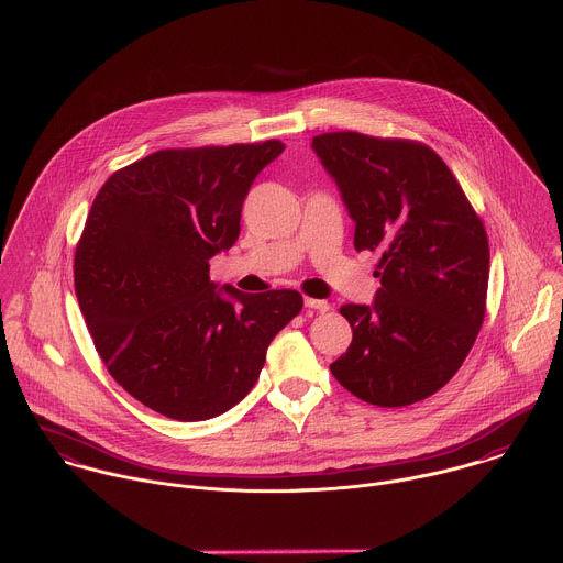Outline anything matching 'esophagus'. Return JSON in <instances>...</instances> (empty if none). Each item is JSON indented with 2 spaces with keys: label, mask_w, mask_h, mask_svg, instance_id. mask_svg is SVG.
<instances>
[{
  "label": "esophagus",
  "mask_w": 563,
  "mask_h": 563,
  "mask_svg": "<svg viewBox=\"0 0 563 563\" xmlns=\"http://www.w3.org/2000/svg\"><path fill=\"white\" fill-rule=\"evenodd\" d=\"M303 303H306V308H312V310H319V312H325V310L330 308L328 301H323V299H312V297H306Z\"/></svg>",
  "instance_id": "obj_1"
}]
</instances>
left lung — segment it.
Returning a JSON list of instances; mask_svg holds the SVG:
<instances>
[{"mask_svg": "<svg viewBox=\"0 0 563 563\" xmlns=\"http://www.w3.org/2000/svg\"><path fill=\"white\" fill-rule=\"evenodd\" d=\"M355 221V249L379 251L373 306L344 303L351 349L330 373L384 408L421 401L468 357L486 314V229L443 159L421 142L353 131L312 137Z\"/></svg>", "mask_w": 563, "mask_h": 563, "instance_id": "obj_1", "label": "left lung"}]
</instances>
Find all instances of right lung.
Returning <instances> with one entry per match:
<instances>
[{"label": "right lung", "instance_id": "right-lung-1", "mask_svg": "<svg viewBox=\"0 0 563 563\" xmlns=\"http://www.w3.org/2000/svg\"><path fill=\"white\" fill-rule=\"evenodd\" d=\"M284 148L157 151L112 173L90 206L73 266L81 314L110 377L164 417L203 421L240 404L303 306L297 290L246 295L208 275Z\"/></svg>", "mask_w": 563, "mask_h": 563}]
</instances>
